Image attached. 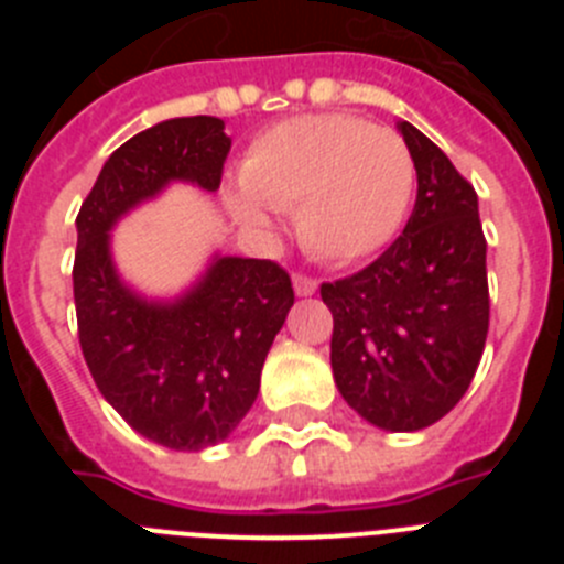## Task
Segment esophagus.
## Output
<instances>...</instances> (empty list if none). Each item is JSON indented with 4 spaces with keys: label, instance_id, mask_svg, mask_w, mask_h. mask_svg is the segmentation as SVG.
Segmentation results:
<instances>
[{
    "label": "esophagus",
    "instance_id": "esophagus-1",
    "mask_svg": "<svg viewBox=\"0 0 564 564\" xmlns=\"http://www.w3.org/2000/svg\"><path fill=\"white\" fill-rule=\"evenodd\" d=\"M293 291H296V296H313V293L318 291V282L299 273V276H293Z\"/></svg>",
    "mask_w": 564,
    "mask_h": 564
}]
</instances>
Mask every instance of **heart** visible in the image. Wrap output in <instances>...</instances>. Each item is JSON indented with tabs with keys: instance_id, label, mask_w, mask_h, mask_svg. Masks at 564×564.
I'll list each match as a JSON object with an SVG mask.
<instances>
[{
	"instance_id": "b5f03b06",
	"label": "heart",
	"mask_w": 564,
	"mask_h": 564,
	"mask_svg": "<svg viewBox=\"0 0 564 564\" xmlns=\"http://www.w3.org/2000/svg\"><path fill=\"white\" fill-rule=\"evenodd\" d=\"M237 181L242 194H228V212L246 231L268 234V212H293L299 242L313 257L350 265L395 239L415 161L392 129L352 115H299L248 143Z\"/></svg>"
}]
</instances>
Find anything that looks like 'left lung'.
Here are the masks:
<instances>
[{
	"mask_svg": "<svg viewBox=\"0 0 564 564\" xmlns=\"http://www.w3.org/2000/svg\"><path fill=\"white\" fill-rule=\"evenodd\" d=\"M417 172L401 237L364 271L322 285L330 367L367 423L417 432L466 395L488 333L486 237L475 188L435 143L398 121Z\"/></svg>",
	"mask_w": 564,
	"mask_h": 564,
	"instance_id": "1",
	"label": "left lung"
}]
</instances>
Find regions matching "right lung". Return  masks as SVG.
<instances>
[{
  "label": "right lung",
  "instance_id": "1",
  "mask_svg": "<svg viewBox=\"0 0 564 564\" xmlns=\"http://www.w3.org/2000/svg\"><path fill=\"white\" fill-rule=\"evenodd\" d=\"M231 138L212 115L169 118L115 149L78 212V338L107 403L138 435L174 452L226 441L257 401L273 338L293 307L268 259L214 251L192 285L147 296L115 265L112 231L169 186L220 188Z\"/></svg>",
  "mask_w": 564,
  "mask_h": 564
}]
</instances>
